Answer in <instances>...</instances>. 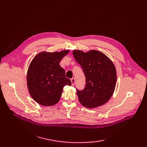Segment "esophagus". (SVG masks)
<instances>
[{
    "label": "esophagus",
    "mask_w": 147,
    "mask_h": 147,
    "mask_svg": "<svg viewBox=\"0 0 147 147\" xmlns=\"http://www.w3.org/2000/svg\"><path fill=\"white\" fill-rule=\"evenodd\" d=\"M71 83H72V85H74L75 83V79L74 78H72L71 79Z\"/></svg>",
    "instance_id": "1"
}]
</instances>
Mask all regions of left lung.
Returning a JSON list of instances; mask_svg holds the SVG:
<instances>
[{
	"instance_id": "8db88e82",
	"label": "left lung",
	"mask_w": 147,
	"mask_h": 147,
	"mask_svg": "<svg viewBox=\"0 0 147 147\" xmlns=\"http://www.w3.org/2000/svg\"><path fill=\"white\" fill-rule=\"evenodd\" d=\"M73 55L81 65L86 78L85 88L77 90L81 104L89 109L105 104L112 96L117 83L115 65L103 53L74 50Z\"/></svg>"
}]
</instances>
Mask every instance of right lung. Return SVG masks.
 <instances>
[{
  "label": "right lung",
  "mask_w": 147,
  "mask_h": 147,
  "mask_svg": "<svg viewBox=\"0 0 147 147\" xmlns=\"http://www.w3.org/2000/svg\"><path fill=\"white\" fill-rule=\"evenodd\" d=\"M69 52L67 50L43 51L31 61L27 73V84L29 94L38 104L43 106L55 105L60 100L64 86L72 84L59 64Z\"/></svg>",
  "instance_id": "1"
}]
</instances>
